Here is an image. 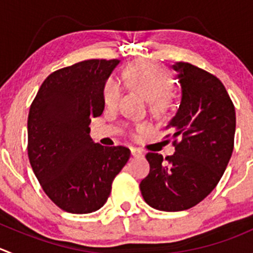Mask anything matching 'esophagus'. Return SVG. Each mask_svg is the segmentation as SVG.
<instances>
[{
    "label": "esophagus",
    "mask_w": 253,
    "mask_h": 253,
    "mask_svg": "<svg viewBox=\"0 0 253 253\" xmlns=\"http://www.w3.org/2000/svg\"><path fill=\"white\" fill-rule=\"evenodd\" d=\"M131 154L133 157H142V156H143L142 151H141V149H138V148H131Z\"/></svg>",
    "instance_id": "34e87169"
}]
</instances>
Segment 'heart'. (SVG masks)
I'll use <instances>...</instances> for the list:
<instances>
[{
    "instance_id": "obj_1",
    "label": "heart",
    "mask_w": 253,
    "mask_h": 253,
    "mask_svg": "<svg viewBox=\"0 0 253 253\" xmlns=\"http://www.w3.org/2000/svg\"><path fill=\"white\" fill-rule=\"evenodd\" d=\"M125 82L138 90L148 99L149 109L153 114L163 115L170 109L173 96V78L163 67L149 61H136L125 70L122 75ZM122 96V86L114 78H107L102 85V100L105 106L115 109ZM143 129L142 126L129 128V133L136 136Z\"/></svg>"
}]
</instances>
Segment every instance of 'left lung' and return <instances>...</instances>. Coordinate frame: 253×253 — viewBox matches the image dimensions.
<instances>
[{
    "label": "left lung",
    "mask_w": 253,
    "mask_h": 253,
    "mask_svg": "<svg viewBox=\"0 0 253 253\" xmlns=\"http://www.w3.org/2000/svg\"><path fill=\"white\" fill-rule=\"evenodd\" d=\"M171 68L181 85L180 106L166 127L175 153L163 159L148 152L151 169L139 184L144 202L161 211L190 209L212 192L231 158L236 127L232 100L215 75L183 61Z\"/></svg>",
    "instance_id": "left-lung-1"
}]
</instances>
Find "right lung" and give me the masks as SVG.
Returning <instances> with one entry per match:
<instances>
[{
    "label": "right lung",
    "instance_id": "right-lung-1",
    "mask_svg": "<svg viewBox=\"0 0 253 253\" xmlns=\"http://www.w3.org/2000/svg\"><path fill=\"white\" fill-rule=\"evenodd\" d=\"M119 63L90 59L55 70L29 109V163L44 193L64 211L99 210L131 156L126 147H104L89 136L91 117L104 111L102 85Z\"/></svg>",
    "mask_w": 253,
    "mask_h": 253
}]
</instances>
